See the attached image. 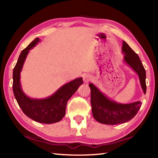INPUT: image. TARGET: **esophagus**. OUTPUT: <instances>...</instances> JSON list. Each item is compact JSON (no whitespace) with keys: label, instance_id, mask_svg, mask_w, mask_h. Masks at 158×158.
<instances>
[{"label":"esophagus","instance_id":"1","mask_svg":"<svg viewBox=\"0 0 158 158\" xmlns=\"http://www.w3.org/2000/svg\"><path fill=\"white\" fill-rule=\"evenodd\" d=\"M92 79V76L88 75V74H84V75H83V81H84L85 83H88L89 81H91Z\"/></svg>","mask_w":158,"mask_h":158}]
</instances>
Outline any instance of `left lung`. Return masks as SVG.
<instances>
[{"label": "left lung", "mask_w": 158, "mask_h": 158, "mask_svg": "<svg viewBox=\"0 0 158 158\" xmlns=\"http://www.w3.org/2000/svg\"><path fill=\"white\" fill-rule=\"evenodd\" d=\"M122 52L124 55L123 60L131 68L138 74L140 85L144 94H146V72L139 56L130 48L127 43L123 41ZM91 90V105L93 117L101 123L107 125L127 122L135 117L141 106L140 101L130 104H121L107 98L100 90L89 83Z\"/></svg>", "instance_id": "obj_1"}]
</instances>
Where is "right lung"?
Wrapping results in <instances>:
<instances>
[{
  "mask_svg": "<svg viewBox=\"0 0 158 158\" xmlns=\"http://www.w3.org/2000/svg\"><path fill=\"white\" fill-rule=\"evenodd\" d=\"M40 41L36 38L23 49L13 71V90L15 98L25 115L36 122L53 123L60 122L65 115L68 100L82 85L81 77L62 85L51 96L44 99L30 98L23 92L20 83V73L30 49Z\"/></svg>",
  "mask_w": 158,
  "mask_h": 158,
  "instance_id": "obj_1",
  "label": "right lung"
}]
</instances>
